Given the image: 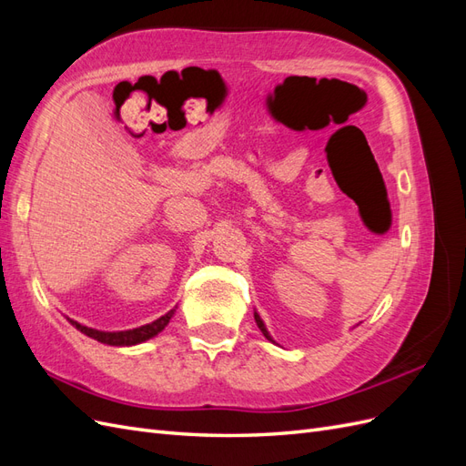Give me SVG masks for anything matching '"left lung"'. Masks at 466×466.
<instances>
[{"label":"left lung","instance_id":"left-lung-1","mask_svg":"<svg viewBox=\"0 0 466 466\" xmlns=\"http://www.w3.org/2000/svg\"><path fill=\"white\" fill-rule=\"evenodd\" d=\"M255 320H257V324H258V329L262 330V334H264V336L268 338V340H270V342H274V340H272V336H270V332H268V330H266V324H264V320L260 319V315H258V313H255Z\"/></svg>","mask_w":466,"mask_h":466}]
</instances>
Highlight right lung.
I'll return each instance as SVG.
<instances>
[{"label":"right lung","mask_w":466,"mask_h":466,"mask_svg":"<svg viewBox=\"0 0 466 466\" xmlns=\"http://www.w3.org/2000/svg\"><path fill=\"white\" fill-rule=\"evenodd\" d=\"M173 315H175V309H171V311L165 313L157 320H153L149 324H144V327H137V329H132V330H116V332L96 330V329L86 327V324H81V322H77L74 319H67V320L72 322L79 332H83L86 336L93 338V340L101 342V344H108V346H136V344H142V342L149 340V338H153V336H157L167 327L168 320L173 319Z\"/></svg>","instance_id":"add662e5"}]
</instances>
